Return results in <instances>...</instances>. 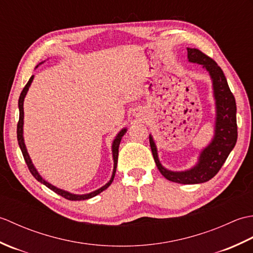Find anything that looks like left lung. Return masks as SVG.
Returning a JSON list of instances; mask_svg holds the SVG:
<instances>
[{
  "label": "left lung",
  "mask_w": 253,
  "mask_h": 253,
  "mask_svg": "<svg viewBox=\"0 0 253 253\" xmlns=\"http://www.w3.org/2000/svg\"><path fill=\"white\" fill-rule=\"evenodd\" d=\"M187 52L189 62L203 65L212 78L214 99H215L216 105L214 137L209 146L201 151L198 163L192 169L184 171H173L163 168L159 161L158 150L151 135L149 136V141L160 173L170 181L190 185L206 182L218 173L237 142L238 132L237 120H236L237 107H236L235 96L228 87L222 68L217 65L215 61L200 50L188 47Z\"/></svg>",
  "instance_id": "1"
}]
</instances>
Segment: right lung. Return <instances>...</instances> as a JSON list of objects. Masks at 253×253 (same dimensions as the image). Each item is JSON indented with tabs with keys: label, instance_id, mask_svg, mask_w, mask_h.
<instances>
[{
	"label": "right lung",
	"instance_id": "add662e5",
	"mask_svg": "<svg viewBox=\"0 0 253 253\" xmlns=\"http://www.w3.org/2000/svg\"><path fill=\"white\" fill-rule=\"evenodd\" d=\"M38 67V66H37ZM32 80H34V76H31L30 79L28 80V83H27V84L25 85V88L23 89V91H21L20 93V96H19V100H18V107H19V121H18V124H17V140H18V144H19V148L21 150V153H23L24 155V159H25V162L27 164V166H28V169L30 170V173L32 174V176L35 177V178L40 181L41 184L45 185L47 188H50L51 190H53L54 192H56L57 195H60L62 197H64L65 199H67V200H72V201H79V200H87V199H90L92 197H95L96 195H99V193H101L103 190H105L107 187H109L111 184L113 179H114V176H115V173H116V168H117V160H118V148H120V143H121V140H122V137L125 135L126 132V128H124V129H122L120 132L117 133V136L115 137L114 141H113V144H112V152H113V160H114V169H113V174H112V177L110 181L107 182V184H105L103 187H101L100 189L95 190V191H92L90 193H87V195H74V193H71L68 191H65L63 189H60V188H57L55 186L51 185L50 182H47L46 180H44L42 177L40 176V174L38 173V170L36 169V168L34 166V164H32L31 160H30V157L28 152H27V149H26V146H25V142H24V136H23V132H24V129H23V126H24V100H25V96L27 94V91H28L30 84L32 83Z\"/></svg>",
	"mask_w": 253,
	"mask_h": 253
}]
</instances>
